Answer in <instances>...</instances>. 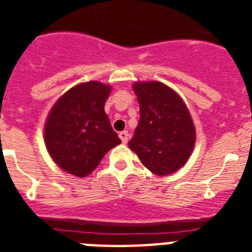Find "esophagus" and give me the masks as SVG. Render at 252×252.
Listing matches in <instances>:
<instances>
[{"mask_svg":"<svg viewBox=\"0 0 252 252\" xmlns=\"http://www.w3.org/2000/svg\"><path fill=\"white\" fill-rule=\"evenodd\" d=\"M120 139H121V141L124 142V144H126L128 140V132L127 131H122V132H120Z\"/></svg>","mask_w":252,"mask_h":252,"instance_id":"esophagus-1","label":"esophagus"}]
</instances>
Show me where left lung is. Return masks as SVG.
Here are the masks:
<instances>
[{"mask_svg":"<svg viewBox=\"0 0 252 252\" xmlns=\"http://www.w3.org/2000/svg\"><path fill=\"white\" fill-rule=\"evenodd\" d=\"M140 104V121L128 142L151 173L169 175L188 161L195 144V127L180 95L160 82L132 86Z\"/></svg>","mask_w":252,"mask_h":252,"instance_id":"obj_1","label":"left lung"}]
</instances>
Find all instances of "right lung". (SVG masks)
I'll return each mask as SVG.
<instances>
[{"mask_svg":"<svg viewBox=\"0 0 252 252\" xmlns=\"http://www.w3.org/2000/svg\"><path fill=\"white\" fill-rule=\"evenodd\" d=\"M110 93L111 87L101 82L77 84L51 108L44 127L45 146L55 164L69 174L87 177L121 144L104 112Z\"/></svg>","mask_w":252,"mask_h":252,"instance_id":"add662e5","label":"right lung"}]
</instances>
